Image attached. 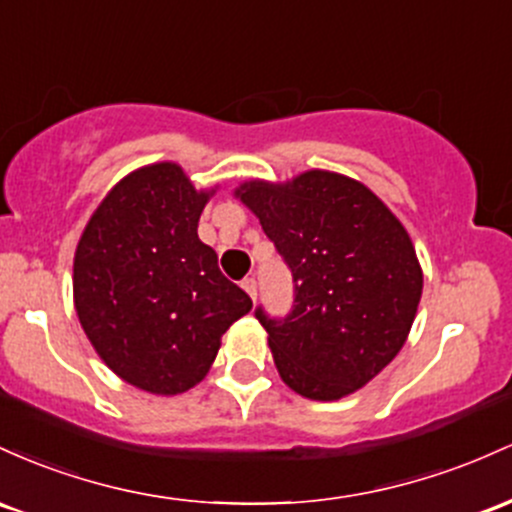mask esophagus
Returning a JSON list of instances; mask_svg holds the SVG:
<instances>
[{
  "label": "esophagus",
  "instance_id": "obj_1",
  "mask_svg": "<svg viewBox=\"0 0 512 512\" xmlns=\"http://www.w3.org/2000/svg\"><path fill=\"white\" fill-rule=\"evenodd\" d=\"M241 287H244V290H246V295H249L251 300H256V295H258V285H256V278H244V280H241Z\"/></svg>",
  "mask_w": 512,
  "mask_h": 512
}]
</instances>
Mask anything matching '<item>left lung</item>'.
<instances>
[{
  "instance_id": "1",
  "label": "left lung",
  "mask_w": 512,
  "mask_h": 512,
  "mask_svg": "<svg viewBox=\"0 0 512 512\" xmlns=\"http://www.w3.org/2000/svg\"><path fill=\"white\" fill-rule=\"evenodd\" d=\"M234 193L292 271V312L275 319L256 307L283 382L314 401L365 387L406 343L421 302L409 232L370 188L333 171Z\"/></svg>"
}]
</instances>
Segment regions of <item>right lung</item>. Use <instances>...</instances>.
<instances>
[{
  "label": "right lung",
  "mask_w": 512,
  "mask_h": 512,
  "mask_svg": "<svg viewBox=\"0 0 512 512\" xmlns=\"http://www.w3.org/2000/svg\"><path fill=\"white\" fill-rule=\"evenodd\" d=\"M210 195L179 164L142 166L111 188L77 244L79 324L103 363L149 394L195 387L222 333L251 309L198 239Z\"/></svg>",
  "instance_id": "1"
}]
</instances>
